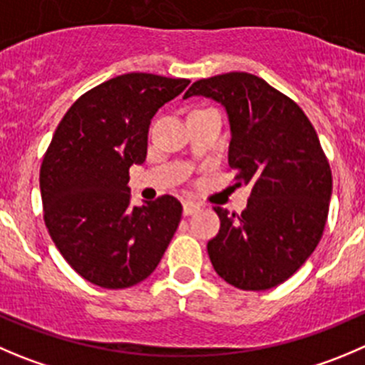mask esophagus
Returning <instances> with one entry per match:
<instances>
[{
  "label": "esophagus",
  "mask_w": 365,
  "mask_h": 365,
  "mask_svg": "<svg viewBox=\"0 0 365 365\" xmlns=\"http://www.w3.org/2000/svg\"><path fill=\"white\" fill-rule=\"evenodd\" d=\"M182 207H185V215H193V213H197V211L200 210L199 204L192 202V200H185Z\"/></svg>",
  "instance_id": "esophagus-1"
}]
</instances>
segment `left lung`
<instances>
[{
    "mask_svg": "<svg viewBox=\"0 0 365 365\" xmlns=\"http://www.w3.org/2000/svg\"><path fill=\"white\" fill-rule=\"evenodd\" d=\"M225 107L229 166L237 186H251L247 210L213 207L220 231L207 242L213 269L240 290H267L289 279L321 242L331 199V170L314 125L299 106L244 71L193 82Z\"/></svg>",
    "mask_w": 365,
    "mask_h": 365,
    "instance_id": "1",
    "label": "left lung"
}]
</instances>
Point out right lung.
Segmentation results:
<instances>
[{"label": "right lung", "mask_w": 365, "mask_h": 365, "mask_svg": "<svg viewBox=\"0 0 365 365\" xmlns=\"http://www.w3.org/2000/svg\"><path fill=\"white\" fill-rule=\"evenodd\" d=\"M190 81L127 73L76 100L55 130L39 173L43 217L62 258L102 289L150 276L180 222L172 195L130 207L128 168L147 158L148 125Z\"/></svg>", "instance_id": "obj_1"}]
</instances>
